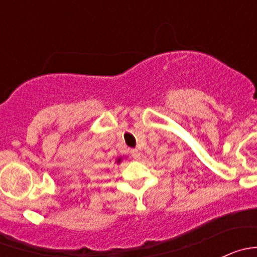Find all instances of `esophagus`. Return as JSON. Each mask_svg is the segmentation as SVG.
I'll return each mask as SVG.
<instances>
[{
	"mask_svg": "<svg viewBox=\"0 0 257 257\" xmlns=\"http://www.w3.org/2000/svg\"><path fill=\"white\" fill-rule=\"evenodd\" d=\"M131 155L133 157V159L138 160L139 158H141V152H139L138 149H132L131 150Z\"/></svg>",
	"mask_w": 257,
	"mask_h": 257,
	"instance_id": "obj_1",
	"label": "esophagus"
}]
</instances>
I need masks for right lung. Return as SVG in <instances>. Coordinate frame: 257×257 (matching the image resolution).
<instances>
[{"mask_svg": "<svg viewBox=\"0 0 257 257\" xmlns=\"http://www.w3.org/2000/svg\"><path fill=\"white\" fill-rule=\"evenodd\" d=\"M121 160H123V158H118V159L115 160V163H116V164H120Z\"/></svg>", "mask_w": 257, "mask_h": 257, "instance_id": "obj_1", "label": "right lung"}]
</instances>
